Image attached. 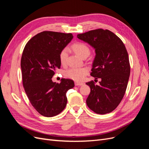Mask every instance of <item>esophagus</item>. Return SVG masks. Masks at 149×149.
<instances>
[{"label": "esophagus", "instance_id": "34e87169", "mask_svg": "<svg viewBox=\"0 0 149 149\" xmlns=\"http://www.w3.org/2000/svg\"><path fill=\"white\" fill-rule=\"evenodd\" d=\"M75 85L76 86H82L83 85V83H80V82H75Z\"/></svg>", "mask_w": 149, "mask_h": 149}]
</instances>
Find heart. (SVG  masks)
<instances>
[{
  "instance_id": "heart-1",
  "label": "heart",
  "mask_w": 149,
  "mask_h": 149,
  "mask_svg": "<svg viewBox=\"0 0 149 149\" xmlns=\"http://www.w3.org/2000/svg\"><path fill=\"white\" fill-rule=\"evenodd\" d=\"M74 52L80 57H83L86 55H89L90 49L87 45L83 43H76L72 46ZM68 50L67 48L63 49L61 51L59 58L61 64H65L66 62ZM88 73V70L85 68H71L65 72L66 77L74 81L82 80Z\"/></svg>"
}]
</instances>
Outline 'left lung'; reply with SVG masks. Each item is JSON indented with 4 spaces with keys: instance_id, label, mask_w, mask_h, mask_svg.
Listing matches in <instances>:
<instances>
[{
    "instance_id": "left-lung-1",
    "label": "left lung",
    "mask_w": 149,
    "mask_h": 149,
    "mask_svg": "<svg viewBox=\"0 0 149 149\" xmlns=\"http://www.w3.org/2000/svg\"><path fill=\"white\" fill-rule=\"evenodd\" d=\"M95 49L91 75L101 78L100 84H86L91 89L86 100L95 113L105 114L114 111L124 96L130 76L129 56L124 44L112 31L96 29L77 35Z\"/></svg>"
}]
</instances>
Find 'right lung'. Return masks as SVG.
Segmentation results:
<instances>
[{
    "mask_svg": "<svg viewBox=\"0 0 149 149\" xmlns=\"http://www.w3.org/2000/svg\"><path fill=\"white\" fill-rule=\"evenodd\" d=\"M73 38L71 33L45 31L31 38L24 48L21 69L25 91L31 105L43 116H55L63 111L66 93L74 86L70 79H61L60 83L52 79L61 66V51Z\"/></svg>",
    "mask_w": 149,
    "mask_h": 149,
    "instance_id": "right-lung-1",
    "label": "right lung"
}]
</instances>
